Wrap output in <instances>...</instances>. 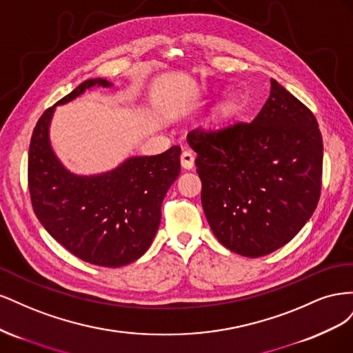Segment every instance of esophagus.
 Instances as JSON below:
<instances>
[{
    "mask_svg": "<svg viewBox=\"0 0 353 353\" xmlns=\"http://www.w3.org/2000/svg\"><path fill=\"white\" fill-rule=\"evenodd\" d=\"M181 165H183L185 169H191L194 166V153L193 150H184L183 154H181Z\"/></svg>",
    "mask_w": 353,
    "mask_h": 353,
    "instance_id": "obj_1",
    "label": "esophagus"
}]
</instances>
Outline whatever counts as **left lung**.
I'll use <instances>...</instances> for the list:
<instances>
[{
    "mask_svg": "<svg viewBox=\"0 0 353 353\" xmlns=\"http://www.w3.org/2000/svg\"><path fill=\"white\" fill-rule=\"evenodd\" d=\"M187 140L197 153L206 219L231 252L268 254L312 216L321 196L323 137L314 113L275 79L253 121L199 126Z\"/></svg>",
    "mask_w": 353,
    "mask_h": 353,
    "instance_id": "1",
    "label": "left lung"
}]
</instances>
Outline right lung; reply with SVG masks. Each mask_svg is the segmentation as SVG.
<instances>
[{"label":"right lung","instance_id":"1","mask_svg":"<svg viewBox=\"0 0 353 353\" xmlns=\"http://www.w3.org/2000/svg\"><path fill=\"white\" fill-rule=\"evenodd\" d=\"M100 85L110 87V82L85 81L42 113L30 138L28 187L35 215L52 239L85 262L117 268L150 248L162 218V201L179 175L181 147L131 157L108 174H70L51 150V116L57 104Z\"/></svg>","mask_w":353,"mask_h":353}]
</instances>
